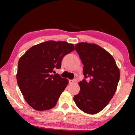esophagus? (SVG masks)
<instances>
[{"label":"esophagus","instance_id":"obj_1","mask_svg":"<svg viewBox=\"0 0 135 135\" xmlns=\"http://www.w3.org/2000/svg\"><path fill=\"white\" fill-rule=\"evenodd\" d=\"M76 82V79H72V80H69V83L70 84H73Z\"/></svg>","mask_w":135,"mask_h":135}]
</instances>
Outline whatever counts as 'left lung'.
I'll return each instance as SVG.
<instances>
[{
	"label": "left lung",
	"mask_w": 135,
	"mask_h": 135,
	"mask_svg": "<svg viewBox=\"0 0 135 135\" xmlns=\"http://www.w3.org/2000/svg\"><path fill=\"white\" fill-rule=\"evenodd\" d=\"M75 50L84 65V78L89 80L79 83L80 89L74 100L83 112L97 114L115 94L120 78L119 69L112 56L98 45L80 42L75 44Z\"/></svg>",
	"instance_id": "8db88e82"
}]
</instances>
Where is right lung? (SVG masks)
Wrapping results in <instances>:
<instances>
[{"instance_id": "obj_1", "label": "right lung", "mask_w": 135, "mask_h": 135, "mask_svg": "<svg viewBox=\"0 0 135 135\" xmlns=\"http://www.w3.org/2000/svg\"><path fill=\"white\" fill-rule=\"evenodd\" d=\"M75 49L66 42L49 41L32 46L20 58L16 79L27 103L36 110L53 108L69 80L52 74L63 57Z\"/></svg>"}]
</instances>
